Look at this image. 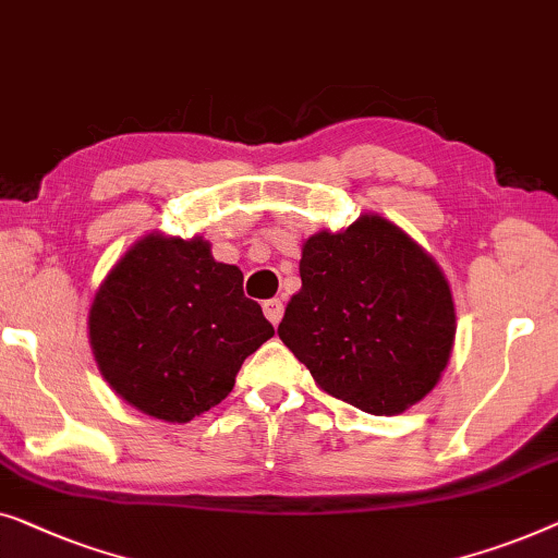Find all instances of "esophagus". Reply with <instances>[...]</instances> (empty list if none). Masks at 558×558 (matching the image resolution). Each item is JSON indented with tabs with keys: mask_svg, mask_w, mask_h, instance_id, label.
<instances>
[{
	"mask_svg": "<svg viewBox=\"0 0 558 558\" xmlns=\"http://www.w3.org/2000/svg\"><path fill=\"white\" fill-rule=\"evenodd\" d=\"M263 311H265V318H268L272 326H278L280 318H282V311H286V305H282L280 298H270V301L263 303Z\"/></svg>",
	"mask_w": 558,
	"mask_h": 558,
	"instance_id": "obj_1",
	"label": "esophagus"
}]
</instances>
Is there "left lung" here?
<instances>
[{"label":"left lung","mask_w":558,"mask_h":558,"mask_svg":"<svg viewBox=\"0 0 558 558\" xmlns=\"http://www.w3.org/2000/svg\"><path fill=\"white\" fill-rule=\"evenodd\" d=\"M303 288L278 336L326 395L399 414L433 391L454 341L450 286L417 242L384 217L303 245Z\"/></svg>","instance_id":"obj_1"}]
</instances>
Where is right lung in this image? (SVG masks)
<instances>
[{
  "mask_svg": "<svg viewBox=\"0 0 558 558\" xmlns=\"http://www.w3.org/2000/svg\"><path fill=\"white\" fill-rule=\"evenodd\" d=\"M88 328L116 395L167 422L222 402L242 361L276 333L245 298L238 265L217 263L202 238L161 234L136 242L108 272Z\"/></svg>",
  "mask_w": 558,
  "mask_h": 558,
  "instance_id": "1",
  "label": "right lung"
}]
</instances>
